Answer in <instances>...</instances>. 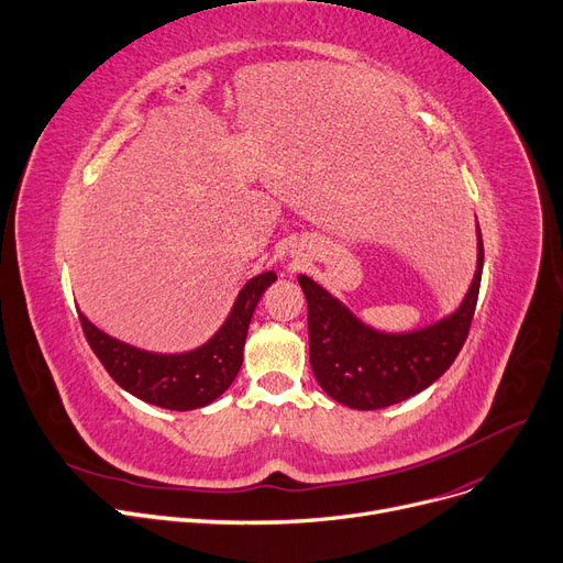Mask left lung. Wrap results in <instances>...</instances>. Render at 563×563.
<instances>
[{
  "label": "left lung",
  "instance_id": "8db88e82",
  "mask_svg": "<svg viewBox=\"0 0 563 563\" xmlns=\"http://www.w3.org/2000/svg\"><path fill=\"white\" fill-rule=\"evenodd\" d=\"M482 267L484 246L477 227V269L464 301L453 314L411 332L371 328L319 283L298 276L308 301L310 366L321 389L353 409H383L430 387L466 342Z\"/></svg>",
  "mask_w": 563,
  "mask_h": 563
}]
</instances>
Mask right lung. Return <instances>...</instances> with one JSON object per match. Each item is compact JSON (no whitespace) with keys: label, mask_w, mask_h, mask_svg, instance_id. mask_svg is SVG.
<instances>
[{"label":"right lung","mask_w":563,"mask_h":563,"mask_svg":"<svg viewBox=\"0 0 563 563\" xmlns=\"http://www.w3.org/2000/svg\"><path fill=\"white\" fill-rule=\"evenodd\" d=\"M276 280L274 272L251 278L238 294L233 310L210 340L187 353H152L106 334L79 312L84 334L122 389L165 409L187 411L206 407L227 391L242 366L251 317L260 296Z\"/></svg>","instance_id":"1"}]
</instances>
